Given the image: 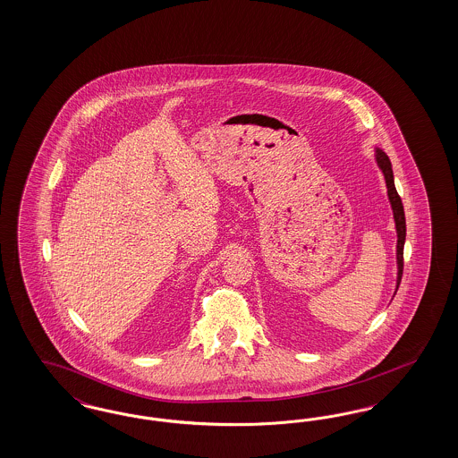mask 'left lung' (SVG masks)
<instances>
[{
  "mask_svg": "<svg viewBox=\"0 0 458 458\" xmlns=\"http://www.w3.org/2000/svg\"><path fill=\"white\" fill-rule=\"evenodd\" d=\"M376 163L379 169L385 174L386 181V188H388L389 203L393 209V218L396 225V235H398V243H396V262H398V280H396V287H400V282L403 277V247H404V238H406V220H404V209H403L402 198L394 188V178H393V167L386 153H383L381 149L376 148Z\"/></svg>",
  "mask_w": 458,
  "mask_h": 458,
  "instance_id": "1",
  "label": "left lung"
}]
</instances>
